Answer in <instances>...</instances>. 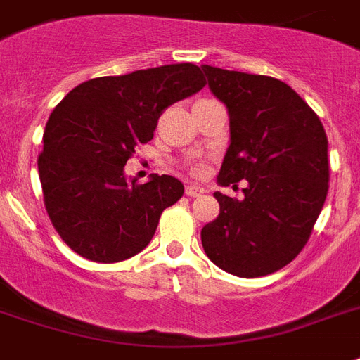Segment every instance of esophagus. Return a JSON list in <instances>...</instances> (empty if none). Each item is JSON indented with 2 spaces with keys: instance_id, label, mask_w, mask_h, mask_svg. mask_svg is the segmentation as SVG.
Wrapping results in <instances>:
<instances>
[{
  "instance_id": "esophagus-1",
  "label": "esophagus",
  "mask_w": 360,
  "mask_h": 360,
  "mask_svg": "<svg viewBox=\"0 0 360 360\" xmlns=\"http://www.w3.org/2000/svg\"><path fill=\"white\" fill-rule=\"evenodd\" d=\"M204 192H205L204 188H202V186H198V185H186V188H185V194H186V196H191V198L202 196Z\"/></svg>"
}]
</instances>
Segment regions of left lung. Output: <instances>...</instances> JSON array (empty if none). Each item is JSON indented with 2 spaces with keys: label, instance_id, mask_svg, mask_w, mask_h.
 <instances>
[{
  "label": "left lung",
  "instance_id": "8db88e82",
  "mask_svg": "<svg viewBox=\"0 0 360 360\" xmlns=\"http://www.w3.org/2000/svg\"><path fill=\"white\" fill-rule=\"evenodd\" d=\"M230 115L223 186L243 179V198L215 192L221 211L202 229L205 255L238 278L287 266L308 243L328 192V141L311 107L279 79L202 65Z\"/></svg>",
  "mask_w": 360,
  "mask_h": 360
}]
</instances>
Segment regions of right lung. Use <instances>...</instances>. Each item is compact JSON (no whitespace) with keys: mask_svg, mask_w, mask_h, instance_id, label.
Returning a JSON list of instances; mask_svg holds the SVG:
<instances>
[{"mask_svg":"<svg viewBox=\"0 0 360 360\" xmlns=\"http://www.w3.org/2000/svg\"><path fill=\"white\" fill-rule=\"evenodd\" d=\"M204 86L198 65L169 64L96 77L54 107L37 168L52 226L77 255L111 264L149 245L162 211L185 188L172 175L130 183L126 162L169 105Z\"/></svg>","mask_w":360,"mask_h":360,"instance_id":"add662e5","label":"right lung"}]
</instances>
